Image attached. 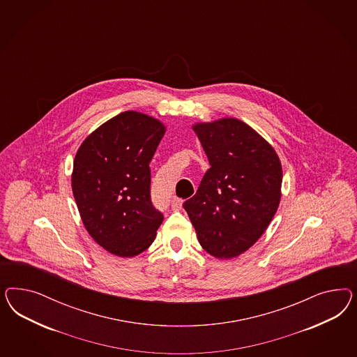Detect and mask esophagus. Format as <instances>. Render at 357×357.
<instances>
[{
    "label": "esophagus",
    "instance_id": "obj_1",
    "mask_svg": "<svg viewBox=\"0 0 357 357\" xmlns=\"http://www.w3.org/2000/svg\"><path fill=\"white\" fill-rule=\"evenodd\" d=\"M172 208H173V211H181L182 209V200L174 196L173 200H172Z\"/></svg>",
    "mask_w": 357,
    "mask_h": 357
}]
</instances>
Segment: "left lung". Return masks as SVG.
<instances>
[{
    "label": "left lung",
    "mask_w": 357,
    "mask_h": 357,
    "mask_svg": "<svg viewBox=\"0 0 357 357\" xmlns=\"http://www.w3.org/2000/svg\"><path fill=\"white\" fill-rule=\"evenodd\" d=\"M165 132L160 120L124 111L77 151L72 190L79 216L98 245L116 257L145 251L162 224L151 204L149 163Z\"/></svg>",
    "instance_id": "8db88e82"
}]
</instances>
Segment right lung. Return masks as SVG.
Masks as SVG:
<instances>
[{
	"label": "right lung",
	"mask_w": 357,
	"mask_h": 357,
	"mask_svg": "<svg viewBox=\"0 0 357 357\" xmlns=\"http://www.w3.org/2000/svg\"><path fill=\"white\" fill-rule=\"evenodd\" d=\"M211 167L184 202L199 243L218 259L249 250L270 225L280 203L279 155L258 132L234 118L192 127Z\"/></svg>",
	"instance_id": "1"
}]
</instances>
